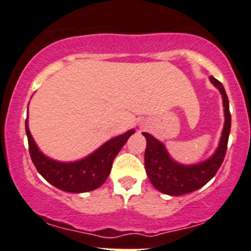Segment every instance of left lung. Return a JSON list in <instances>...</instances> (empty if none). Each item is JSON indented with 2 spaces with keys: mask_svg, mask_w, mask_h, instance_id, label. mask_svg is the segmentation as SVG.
Wrapping results in <instances>:
<instances>
[{
  "mask_svg": "<svg viewBox=\"0 0 251 251\" xmlns=\"http://www.w3.org/2000/svg\"><path fill=\"white\" fill-rule=\"evenodd\" d=\"M209 80L216 89H219L225 107V126L222 135L219 146L210 158L195 165L179 164L170 155L161 141L152 134L146 132L143 133L147 143L145 151V168L147 176L151 183L164 194L179 196L201 188L215 176L225 159L231 125L229 100L222 84L213 76L209 77Z\"/></svg>",
  "mask_w": 251,
  "mask_h": 251,
  "instance_id": "obj_1",
  "label": "left lung"
}]
</instances>
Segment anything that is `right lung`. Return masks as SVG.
Instances as JSON below:
<instances>
[{
    "label": "right lung",
    "mask_w": 251,
    "mask_h": 251,
    "mask_svg": "<svg viewBox=\"0 0 251 251\" xmlns=\"http://www.w3.org/2000/svg\"><path fill=\"white\" fill-rule=\"evenodd\" d=\"M25 132L30 156L38 173L60 191L85 193L95 191L106 181L114 158L135 131L129 129L110 139L91 154L70 162L57 161L42 153L29 131L28 118L25 120Z\"/></svg>",
    "instance_id": "add662e5"
}]
</instances>
